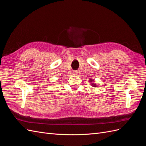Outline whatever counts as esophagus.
I'll return each instance as SVG.
<instances>
[{
  "label": "esophagus",
  "instance_id": "esophagus-1",
  "mask_svg": "<svg viewBox=\"0 0 146 146\" xmlns=\"http://www.w3.org/2000/svg\"><path fill=\"white\" fill-rule=\"evenodd\" d=\"M72 74H73V75H74V76H77L78 74V71H77V70H74V71H73Z\"/></svg>",
  "mask_w": 146,
  "mask_h": 146
}]
</instances>
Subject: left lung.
Listing matches in <instances>:
<instances>
[{"label":"left lung","instance_id":"8db88e82","mask_svg":"<svg viewBox=\"0 0 146 146\" xmlns=\"http://www.w3.org/2000/svg\"><path fill=\"white\" fill-rule=\"evenodd\" d=\"M90 82H92V80H91V79H90ZM92 86H96V84L94 83H92V85H91Z\"/></svg>","mask_w":146,"mask_h":146}]
</instances>
